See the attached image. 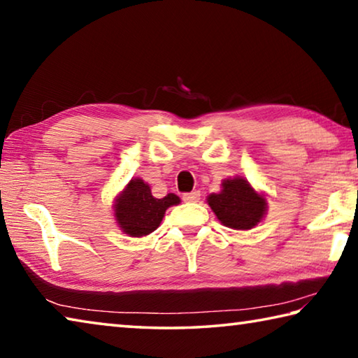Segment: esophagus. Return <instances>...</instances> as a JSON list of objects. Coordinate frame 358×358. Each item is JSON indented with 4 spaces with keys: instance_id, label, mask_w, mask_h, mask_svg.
<instances>
[{
    "instance_id": "34e87169",
    "label": "esophagus",
    "mask_w": 358,
    "mask_h": 358,
    "mask_svg": "<svg viewBox=\"0 0 358 358\" xmlns=\"http://www.w3.org/2000/svg\"><path fill=\"white\" fill-rule=\"evenodd\" d=\"M199 199H201V191H192V192L183 194L185 202H199Z\"/></svg>"
}]
</instances>
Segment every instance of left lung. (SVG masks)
Wrapping results in <instances>:
<instances>
[{
	"instance_id": "obj_1",
	"label": "left lung",
	"mask_w": 358,
	"mask_h": 358,
	"mask_svg": "<svg viewBox=\"0 0 358 358\" xmlns=\"http://www.w3.org/2000/svg\"><path fill=\"white\" fill-rule=\"evenodd\" d=\"M210 208L226 227L248 230L264 220L266 199L248 183L243 177L222 181V189L207 197Z\"/></svg>"
}]
</instances>
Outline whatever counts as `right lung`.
Segmentation results:
<instances>
[{"mask_svg": "<svg viewBox=\"0 0 358 358\" xmlns=\"http://www.w3.org/2000/svg\"><path fill=\"white\" fill-rule=\"evenodd\" d=\"M178 203L180 197L172 192L162 199L153 197L150 186L143 180L134 178L115 199V220L129 237H145L159 227L166 210Z\"/></svg>", "mask_w": 358, "mask_h": 358, "instance_id": "1", "label": "right lung"}]
</instances>
